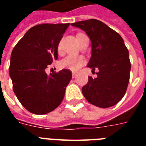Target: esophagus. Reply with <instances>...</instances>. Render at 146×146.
<instances>
[{
    "label": "esophagus",
    "mask_w": 146,
    "mask_h": 146,
    "mask_svg": "<svg viewBox=\"0 0 146 146\" xmlns=\"http://www.w3.org/2000/svg\"><path fill=\"white\" fill-rule=\"evenodd\" d=\"M76 75H77V73H76V72H73V73H72V76H73V78H75L76 76Z\"/></svg>",
    "instance_id": "1"
}]
</instances>
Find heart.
<instances>
[{"instance_id": "b5f03b06", "label": "heart", "mask_w": 146, "mask_h": 146, "mask_svg": "<svg viewBox=\"0 0 146 146\" xmlns=\"http://www.w3.org/2000/svg\"><path fill=\"white\" fill-rule=\"evenodd\" d=\"M59 50H60V48H58V51ZM85 62V58L83 56L70 54L61 61L60 65L62 68L68 69L72 71H76L82 66H84Z\"/></svg>"}]
</instances>
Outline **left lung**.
Instances as JSON below:
<instances>
[{"label":"left lung","mask_w":146,"mask_h":146,"mask_svg":"<svg viewBox=\"0 0 146 146\" xmlns=\"http://www.w3.org/2000/svg\"><path fill=\"white\" fill-rule=\"evenodd\" d=\"M84 30L92 42V56L88 67L98 69L97 77H88L82 88L87 101L100 108H109L124 96L130 80L129 52L119 33L97 19L71 24Z\"/></svg>","instance_id":"8db88e82"}]
</instances>
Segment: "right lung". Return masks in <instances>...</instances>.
Wrapping results in <instances>:
<instances>
[{"label": "right lung", "mask_w": 146, "mask_h": 146, "mask_svg": "<svg viewBox=\"0 0 146 146\" xmlns=\"http://www.w3.org/2000/svg\"><path fill=\"white\" fill-rule=\"evenodd\" d=\"M70 23L40 24L30 28L11 54L9 76L13 91L29 112L42 115L60 105L72 79L69 70L47 74L58 59V46Z\"/></svg>", "instance_id": "right-lung-1"}]
</instances>
